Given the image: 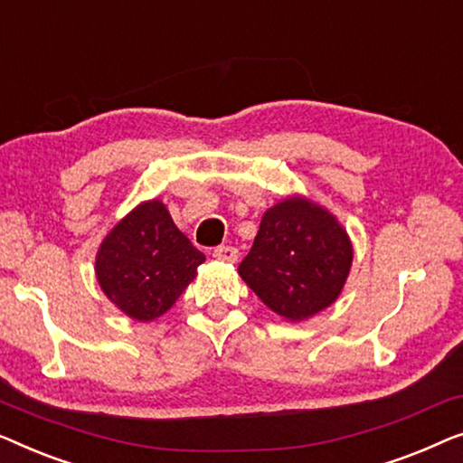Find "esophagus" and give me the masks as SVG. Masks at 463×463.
Listing matches in <instances>:
<instances>
[{"label":"esophagus","mask_w":463,"mask_h":463,"mask_svg":"<svg viewBox=\"0 0 463 463\" xmlns=\"http://www.w3.org/2000/svg\"><path fill=\"white\" fill-rule=\"evenodd\" d=\"M213 258L220 260V262L232 264V262H237L239 250H237V247H232V245H220V247H216V250H213Z\"/></svg>","instance_id":"esophagus-1"}]
</instances>
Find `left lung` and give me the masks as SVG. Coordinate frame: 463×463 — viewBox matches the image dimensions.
Masks as SVG:
<instances>
[{"label":"left lung","instance_id":"left-lung-1","mask_svg":"<svg viewBox=\"0 0 463 463\" xmlns=\"http://www.w3.org/2000/svg\"><path fill=\"white\" fill-rule=\"evenodd\" d=\"M353 258L350 234L327 207L288 194L264 212L239 275L272 312L299 323L340 298Z\"/></svg>","mask_w":463,"mask_h":463}]
</instances>
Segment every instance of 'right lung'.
<instances>
[{"instance_id":"obj_1","label":"right lung","mask_w":463,"mask_h":463,"mask_svg":"<svg viewBox=\"0 0 463 463\" xmlns=\"http://www.w3.org/2000/svg\"><path fill=\"white\" fill-rule=\"evenodd\" d=\"M205 256L174 224L161 199L126 213L96 251V281L123 315L140 323L164 317Z\"/></svg>"}]
</instances>
